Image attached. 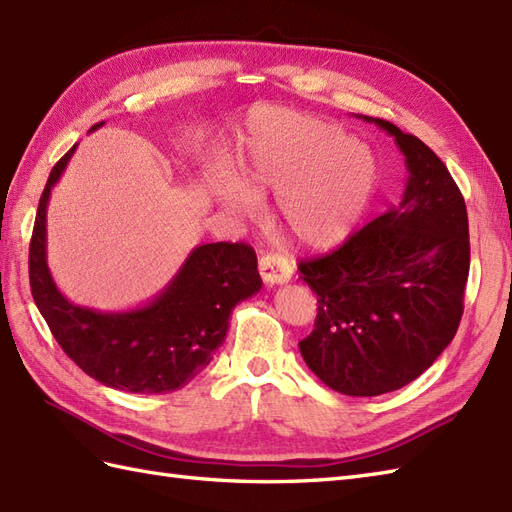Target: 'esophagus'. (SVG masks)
Wrapping results in <instances>:
<instances>
[{"instance_id": "1", "label": "esophagus", "mask_w": 512, "mask_h": 512, "mask_svg": "<svg viewBox=\"0 0 512 512\" xmlns=\"http://www.w3.org/2000/svg\"><path fill=\"white\" fill-rule=\"evenodd\" d=\"M258 269H260V276H263L267 284H284L293 276L289 260H286L282 254H273V252H267L258 258Z\"/></svg>"}]
</instances>
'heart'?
<instances>
[{"label":"heart","mask_w":512,"mask_h":512,"mask_svg":"<svg viewBox=\"0 0 512 512\" xmlns=\"http://www.w3.org/2000/svg\"><path fill=\"white\" fill-rule=\"evenodd\" d=\"M239 182L215 167L206 189L243 217L256 199L278 193V213L299 243L328 247L343 241L365 213L376 184L367 147L334 123L295 112L258 110L236 139Z\"/></svg>","instance_id":"1"}]
</instances>
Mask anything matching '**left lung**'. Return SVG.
<instances>
[{
  "label": "left lung",
  "mask_w": 512,
  "mask_h": 512,
  "mask_svg": "<svg viewBox=\"0 0 512 512\" xmlns=\"http://www.w3.org/2000/svg\"><path fill=\"white\" fill-rule=\"evenodd\" d=\"M363 119L389 132L406 156V191L400 206L334 252L299 260L319 297L299 352L330 389L373 397L419 378L454 339L469 276V221L463 193L426 143L384 119Z\"/></svg>",
  "instance_id": "1"
}]
</instances>
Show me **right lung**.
Segmentation results:
<instances>
[{
	"instance_id": "add662e5",
	"label": "right lung",
	"mask_w": 512,
	"mask_h": 512,
	"mask_svg": "<svg viewBox=\"0 0 512 512\" xmlns=\"http://www.w3.org/2000/svg\"><path fill=\"white\" fill-rule=\"evenodd\" d=\"M102 123H95L97 130ZM71 147L45 184L30 241V289L54 339L86 376L128 393H171L208 367L228 332L232 308L260 291L256 252L245 243L197 245L154 302L128 313L71 304L47 269L45 223L52 186Z\"/></svg>"
}]
</instances>
